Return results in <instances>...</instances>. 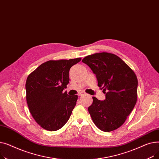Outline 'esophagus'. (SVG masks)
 <instances>
[{"label": "esophagus", "instance_id": "esophagus-1", "mask_svg": "<svg viewBox=\"0 0 159 159\" xmlns=\"http://www.w3.org/2000/svg\"><path fill=\"white\" fill-rule=\"evenodd\" d=\"M85 94H86V93L84 92V91H81V92H80V93H78V96L80 97V96H82V95H85Z\"/></svg>", "mask_w": 159, "mask_h": 159}]
</instances>
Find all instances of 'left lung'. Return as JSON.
<instances>
[{
  "label": "left lung",
  "instance_id": "8db88e82",
  "mask_svg": "<svg viewBox=\"0 0 159 159\" xmlns=\"http://www.w3.org/2000/svg\"><path fill=\"white\" fill-rule=\"evenodd\" d=\"M96 75L98 86L106 96L104 101L93 97L88 111L96 126L106 132L120 127L134 108L137 98L135 73L120 57L99 53L82 59Z\"/></svg>",
  "mask_w": 159,
  "mask_h": 159
}]
</instances>
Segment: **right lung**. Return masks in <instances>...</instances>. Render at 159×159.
Wrapping results in <instances>:
<instances>
[{
  "instance_id": "add662e5",
  "label": "right lung",
  "mask_w": 159,
  "mask_h": 159,
  "mask_svg": "<svg viewBox=\"0 0 159 159\" xmlns=\"http://www.w3.org/2000/svg\"><path fill=\"white\" fill-rule=\"evenodd\" d=\"M80 58L49 61L40 65L27 78L26 101L35 120L44 129L57 131L69 120L78 96L62 93L69 83L71 67Z\"/></svg>"
}]
</instances>
